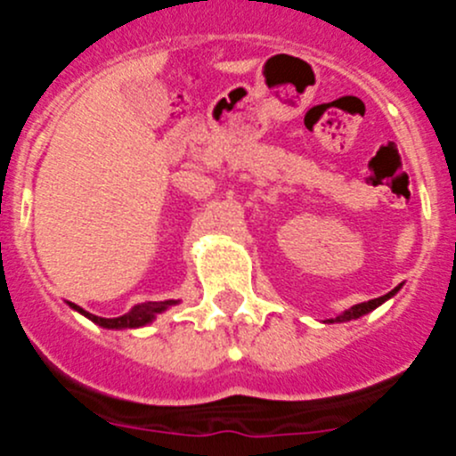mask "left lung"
<instances>
[{
    "label": "left lung",
    "instance_id": "obj_1",
    "mask_svg": "<svg viewBox=\"0 0 456 456\" xmlns=\"http://www.w3.org/2000/svg\"><path fill=\"white\" fill-rule=\"evenodd\" d=\"M402 285H404V283H400L395 289H390V292L384 294V297H377V299L363 301V304H356V305H352V308L342 310L340 315L329 317V320H324V324H336V322H352V320H358V317L368 315V313H372L374 308H379V305H381V304H386V301H388V299H393L395 294H397L402 289Z\"/></svg>",
    "mask_w": 456,
    "mask_h": 456
}]
</instances>
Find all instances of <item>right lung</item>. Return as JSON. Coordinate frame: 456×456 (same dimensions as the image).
I'll return each mask as SVG.
<instances>
[{"label": "right lung", "instance_id": "obj_1", "mask_svg": "<svg viewBox=\"0 0 456 456\" xmlns=\"http://www.w3.org/2000/svg\"><path fill=\"white\" fill-rule=\"evenodd\" d=\"M72 310H77L79 315H84L86 320L95 322L102 329H111V331H120V329H141V326L152 324L157 320V315H162L164 310H168L171 305H178L180 299H167V301H146V304H136L134 308L127 310L125 315L118 317H100L88 313L82 305L72 304V301H66Z\"/></svg>", "mask_w": 456, "mask_h": 456}]
</instances>
